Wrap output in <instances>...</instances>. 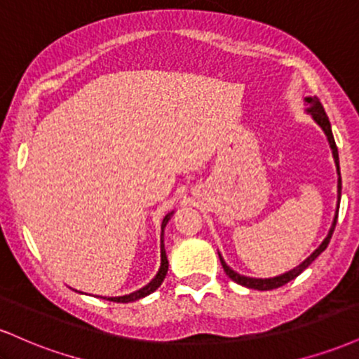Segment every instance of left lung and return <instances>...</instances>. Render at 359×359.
Returning <instances> with one entry per match:
<instances>
[{
    "instance_id": "8db88e82",
    "label": "left lung",
    "mask_w": 359,
    "mask_h": 359,
    "mask_svg": "<svg viewBox=\"0 0 359 359\" xmlns=\"http://www.w3.org/2000/svg\"><path fill=\"white\" fill-rule=\"evenodd\" d=\"M306 101L309 102V104H311V108H309L307 111H309V113L312 114V118L316 119V121H317V125H319L320 128H323V130H324V133L327 135L329 145H331L332 155H334V160H336L337 175H339V179H337V197H339V201H341V174H339V155H337V147H336L334 137H332L331 123H329V118H327V114H325V111H324V108H323V104H320L319 97H317V96L306 97ZM336 222H337V212H336L334 222H332L331 229H329V234H327V236H325V240L323 241V245H320L319 248H317V250L314 251V253H312L311 257H309V258L306 259V262H302V263H300V265L297 266V269H294V270L287 271V273L280 275V277H273V278H250V277H243V275L236 273V271H233L231 269H229V266L226 265V263H224V259H222V258L219 257V259H221V265H222V269H224L226 275H228V277L231 278L233 282L240 283V285H243V287H248V288H257V290H271V288H278V287L285 285V283L290 282V280H294L295 277H299V275L302 273V271L306 270L307 266L311 265V263L314 262V259H316L317 257H319V255L323 253V251H324L325 248H327L329 241H331V236H332V233H334Z\"/></svg>"
}]
</instances>
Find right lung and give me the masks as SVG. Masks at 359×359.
<instances>
[{
  "label": "right lung",
  "mask_w": 359,
  "mask_h": 359,
  "mask_svg": "<svg viewBox=\"0 0 359 359\" xmlns=\"http://www.w3.org/2000/svg\"><path fill=\"white\" fill-rule=\"evenodd\" d=\"M172 214H174V212H168L167 216L163 217V221H162V236H163V228H165V226H167V222H168V219H170ZM167 270H168V262H167V255H165V250H163V241H162V265H160V270H158V273H156V277L151 280V282L148 283L147 287L140 288V290L133 292V294L123 295V297H104V299L106 300H111V302H123V304H126V302H133V300H138V299L145 297V295L151 294V292H155L156 288L162 285L163 278H165V275H167Z\"/></svg>",
  "instance_id": "obj_1"
}]
</instances>
